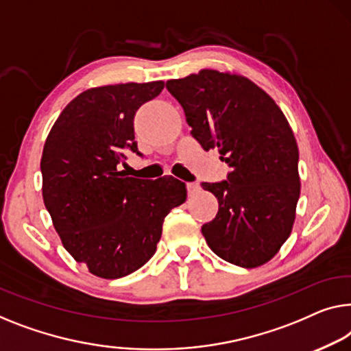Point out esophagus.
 I'll return each mask as SVG.
<instances>
[{
  "instance_id": "obj_1",
  "label": "esophagus",
  "mask_w": 351,
  "mask_h": 351,
  "mask_svg": "<svg viewBox=\"0 0 351 351\" xmlns=\"http://www.w3.org/2000/svg\"><path fill=\"white\" fill-rule=\"evenodd\" d=\"M198 192H200V186H198L197 182H189V184H187V193H189V197L195 195Z\"/></svg>"
}]
</instances>
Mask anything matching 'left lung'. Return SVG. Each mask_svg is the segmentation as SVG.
<instances>
[{
  "label": "left lung",
  "instance_id": "8db88e82",
  "mask_svg": "<svg viewBox=\"0 0 351 351\" xmlns=\"http://www.w3.org/2000/svg\"><path fill=\"white\" fill-rule=\"evenodd\" d=\"M184 108L192 137L217 148L230 167L226 181L202 182L219 211L202 233L214 254L241 268H257L279 252L296 217L300 151L277 104L249 78L202 69L167 82Z\"/></svg>",
  "mask_w": 351,
  "mask_h": 351
}]
</instances>
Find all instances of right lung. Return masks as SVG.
I'll use <instances>...</instances> for the list:
<instances>
[{
    "mask_svg": "<svg viewBox=\"0 0 351 351\" xmlns=\"http://www.w3.org/2000/svg\"><path fill=\"white\" fill-rule=\"evenodd\" d=\"M164 82L119 83L83 91L67 104L45 140L42 197L61 243L102 279H119L153 257L162 223L186 202V184L125 176L124 151L138 153L135 112Z\"/></svg>",
    "mask_w": 351,
    "mask_h": 351,
    "instance_id": "1",
    "label": "right lung"
}]
</instances>
